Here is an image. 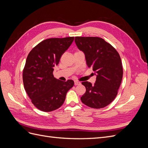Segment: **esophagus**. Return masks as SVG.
<instances>
[{"label":"esophagus","mask_w":148,"mask_h":148,"mask_svg":"<svg viewBox=\"0 0 148 148\" xmlns=\"http://www.w3.org/2000/svg\"><path fill=\"white\" fill-rule=\"evenodd\" d=\"M81 84V83H80L79 82H77V81H75V86H77V85H79Z\"/></svg>","instance_id":"34e87169"}]
</instances>
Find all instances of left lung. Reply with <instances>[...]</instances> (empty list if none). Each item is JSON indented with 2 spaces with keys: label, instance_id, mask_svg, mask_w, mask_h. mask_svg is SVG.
<instances>
[{
  "label": "left lung",
  "instance_id": "obj_1",
  "mask_svg": "<svg viewBox=\"0 0 148 148\" xmlns=\"http://www.w3.org/2000/svg\"><path fill=\"white\" fill-rule=\"evenodd\" d=\"M75 42L85 56L86 65L96 75L94 85L83 82L86 92L81 97L83 104L94 109L110 104L117 95L123 77L122 61L117 51L97 37H75Z\"/></svg>",
  "mask_w": 148,
  "mask_h": 148
}]
</instances>
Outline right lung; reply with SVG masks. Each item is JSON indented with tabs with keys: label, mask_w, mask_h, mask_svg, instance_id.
Instances as JSON below:
<instances>
[{
	"label": "right lung",
	"mask_w": 148,
	"mask_h": 148,
	"mask_svg": "<svg viewBox=\"0 0 148 148\" xmlns=\"http://www.w3.org/2000/svg\"><path fill=\"white\" fill-rule=\"evenodd\" d=\"M74 37L50 38L30 51L23 71L25 91L35 107L44 112L55 110L64 104L72 79L62 82L54 78L53 66L72 44Z\"/></svg>",
	"instance_id": "right-lung-1"
}]
</instances>
